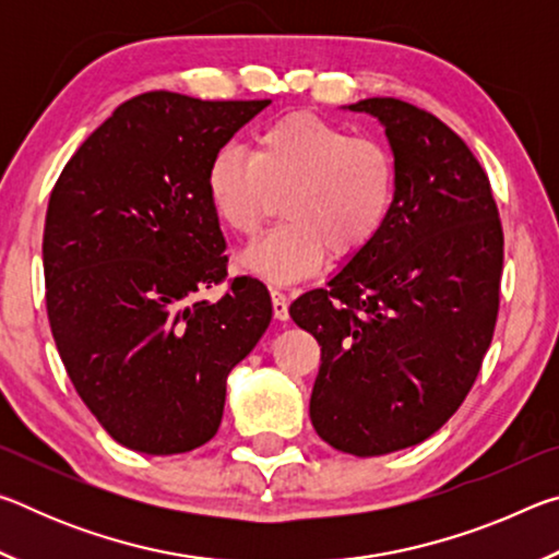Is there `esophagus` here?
I'll return each mask as SVG.
<instances>
[{"mask_svg":"<svg viewBox=\"0 0 559 559\" xmlns=\"http://www.w3.org/2000/svg\"><path fill=\"white\" fill-rule=\"evenodd\" d=\"M271 300H273V316L278 320H288V296L281 288H271Z\"/></svg>","mask_w":559,"mask_h":559,"instance_id":"1","label":"esophagus"}]
</instances>
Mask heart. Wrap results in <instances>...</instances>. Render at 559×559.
<instances>
[{
	"mask_svg": "<svg viewBox=\"0 0 559 559\" xmlns=\"http://www.w3.org/2000/svg\"><path fill=\"white\" fill-rule=\"evenodd\" d=\"M396 163L382 140L353 135L310 112H290L253 135V150L224 145L206 165V197L236 236H253L286 192V222L243 253V266L271 283L306 278L362 253L394 212Z\"/></svg>",
	"mask_w": 559,
	"mask_h": 559,
	"instance_id": "obj_1",
	"label": "heart"
}]
</instances>
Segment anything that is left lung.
Wrapping results in <instances>:
<instances>
[{
	"instance_id": "obj_1",
	"label": "left lung",
	"mask_w": 559,
	"mask_h": 559,
	"mask_svg": "<svg viewBox=\"0 0 559 559\" xmlns=\"http://www.w3.org/2000/svg\"><path fill=\"white\" fill-rule=\"evenodd\" d=\"M349 110L380 118L390 138L394 212L372 246L288 313L320 345L318 437L382 456L439 431L476 382L498 320L503 226L486 169L447 122L396 98Z\"/></svg>"
}]
</instances>
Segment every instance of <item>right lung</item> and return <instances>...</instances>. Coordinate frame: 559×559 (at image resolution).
I'll return each instance as SVG.
<instances>
[{
  "label": "right lung",
  "mask_w": 559,
  "mask_h": 559,
  "mask_svg": "<svg viewBox=\"0 0 559 559\" xmlns=\"http://www.w3.org/2000/svg\"><path fill=\"white\" fill-rule=\"evenodd\" d=\"M271 100L150 91L91 132L51 189L49 325L75 392L122 447L192 451L222 424L226 377L271 323L259 278H226L206 197L216 150ZM227 281L214 304L195 293Z\"/></svg>",
  "instance_id": "add662e5"
}]
</instances>
